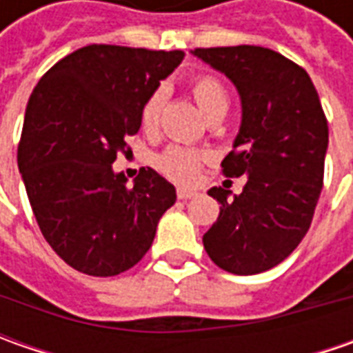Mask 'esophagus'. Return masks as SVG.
I'll list each match as a JSON object with an SVG mask.
<instances>
[{
  "label": "esophagus",
  "mask_w": 353,
  "mask_h": 353,
  "mask_svg": "<svg viewBox=\"0 0 353 353\" xmlns=\"http://www.w3.org/2000/svg\"><path fill=\"white\" fill-rule=\"evenodd\" d=\"M196 194V190H190V188H179L176 190V196L181 198V200H190V198H194Z\"/></svg>",
  "instance_id": "obj_1"
}]
</instances>
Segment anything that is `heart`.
<instances>
[{
	"label": "heart",
	"mask_w": 353,
	"mask_h": 353,
	"mask_svg": "<svg viewBox=\"0 0 353 353\" xmlns=\"http://www.w3.org/2000/svg\"><path fill=\"white\" fill-rule=\"evenodd\" d=\"M190 92H192V96L196 100L198 108L202 110V114L208 119L220 116V114L225 116L228 105H230V98H228L224 84L216 76H194L190 80ZM165 102H167V88L165 86H159V88H155L149 94V98L145 100L141 108V125L145 131H153L159 125V119H161V114H163ZM206 159L208 157L202 151L190 149V147H183V145H170L169 149H165L159 155L157 165L172 181L192 183Z\"/></svg>",
	"instance_id": "heart-1"
}]
</instances>
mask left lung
<instances>
[{
  "label": "left lung",
  "instance_id": "obj_1",
  "mask_svg": "<svg viewBox=\"0 0 353 353\" xmlns=\"http://www.w3.org/2000/svg\"><path fill=\"white\" fill-rule=\"evenodd\" d=\"M192 54L225 74L241 98L225 176H248L243 192L208 190L220 216L204 234L210 259L234 275H255L287 259L310 228L324 181L328 121L303 66L271 48H194Z\"/></svg>",
  "mask_w": 353,
  "mask_h": 353
}]
</instances>
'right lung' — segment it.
<instances>
[{"instance_id": "obj_1", "label": "right lung", "mask_w": 353, "mask_h": 353, "mask_svg": "<svg viewBox=\"0 0 353 353\" xmlns=\"http://www.w3.org/2000/svg\"><path fill=\"white\" fill-rule=\"evenodd\" d=\"M183 50L88 45L59 61L34 86L17 163L37 224L72 269L114 277L139 263L161 216L176 200L157 170L133 186L114 172L125 137L141 128V108Z\"/></svg>"}]
</instances>
